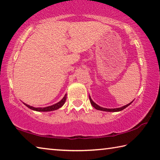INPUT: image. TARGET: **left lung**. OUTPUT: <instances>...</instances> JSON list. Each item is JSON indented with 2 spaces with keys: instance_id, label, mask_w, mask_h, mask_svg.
<instances>
[{
  "instance_id": "left-lung-1",
  "label": "left lung",
  "mask_w": 160,
  "mask_h": 160,
  "mask_svg": "<svg viewBox=\"0 0 160 160\" xmlns=\"http://www.w3.org/2000/svg\"><path fill=\"white\" fill-rule=\"evenodd\" d=\"M89 99H90V102H91V104L92 105L93 107H94L97 110H99V111H107V112H117V111H122V110L125 109V108H127V107L128 106H130V104H131L132 103V101L131 102V103H128L127 105H125V106L121 107V108H102V107L98 106L97 104H96L94 102L92 101V99L91 98V97L89 96Z\"/></svg>"
}]
</instances>
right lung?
Returning a JSON list of instances; mask_svg holds the SVG:
<instances>
[{
  "label": "right lung",
  "instance_id": "obj_1",
  "mask_svg": "<svg viewBox=\"0 0 160 160\" xmlns=\"http://www.w3.org/2000/svg\"><path fill=\"white\" fill-rule=\"evenodd\" d=\"M66 99H67V95H65L64 96V98H63L61 101L58 103H56V104H54L52 105V106H48V107H45V108H35V107H32V106H29V105L26 104L25 103H24L26 106L28 107L29 108L31 109V110H33V111H43V112H47V111H55V110H57L58 108H59L60 107H62L64 103H65V101H66Z\"/></svg>",
  "mask_w": 160,
  "mask_h": 160
}]
</instances>
